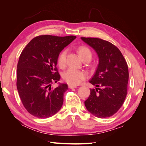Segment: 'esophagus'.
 <instances>
[{
  "label": "esophagus",
  "mask_w": 146,
  "mask_h": 146,
  "mask_svg": "<svg viewBox=\"0 0 146 146\" xmlns=\"http://www.w3.org/2000/svg\"><path fill=\"white\" fill-rule=\"evenodd\" d=\"M68 87H69V88L70 89H73V88H76V87H77V86H74V85H71V84H70L68 86Z\"/></svg>",
  "instance_id": "esophagus-1"
}]
</instances>
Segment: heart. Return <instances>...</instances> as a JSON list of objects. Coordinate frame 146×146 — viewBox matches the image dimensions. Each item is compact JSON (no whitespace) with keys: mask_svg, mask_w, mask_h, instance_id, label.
<instances>
[{"mask_svg":"<svg viewBox=\"0 0 146 146\" xmlns=\"http://www.w3.org/2000/svg\"><path fill=\"white\" fill-rule=\"evenodd\" d=\"M79 55L81 56L82 60L86 58H91L92 53L90 49L86 46H80L78 48ZM66 55H67V50L64 49L59 54L57 59L58 66L60 68H64L66 66ZM87 77V74L84 71L76 70L70 68L63 74V79L69 84L78 85L80 84L83 80H84Z\"/></svg>","mask_w":146,"mask_h":146,"instance_id":"b5f03b06","label":"heart"}]
</instances>
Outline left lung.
I'll return each instance as SVG.
<instances>
[{
    "label": "left lung",
    "mask_w": 146,
    "mask_h": 146,
    "mask_svg": "<svg viewBox=\"0 0 146 146\" xmlns=\"http://www.w3.org/2000/svg\"><path fill=\"white\" fill-rule=\"evenodd\" d=\"M95 49L99 63L90 82V97L84 104L88 111L98 118H108L117 113L127 95L129 71L122 53L110 42L98 38L81 37Z\"/></svg>",
    "instance_id": "1"
}]
</instances>
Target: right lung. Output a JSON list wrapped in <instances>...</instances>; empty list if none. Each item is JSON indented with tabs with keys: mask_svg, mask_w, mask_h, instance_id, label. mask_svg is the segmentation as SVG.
<instances>
[{
	"mask_svg": "<svg viewBox=\"0 0 146 146\" xmlns=\"http://www.w3.org/2000/svg\"><path fill=\"white\" fill-rule=\"evenodd\" d=\"M75 36L40 35L27 44L20 55L17 70V88L23 104L34 117H50L64 102L66 84L52 88L60 76L56 66L60 51Z\"/></svg>",
	"mask_w": 146,
	"mask_h": 146,
	"instance_id": "right-lung-1",
	"label": "right lung"
}]
</instances>
